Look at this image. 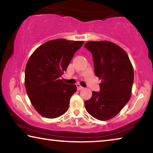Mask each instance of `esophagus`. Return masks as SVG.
Here are the masks:
<instances>
[{"label": "esophagus", "instance_id": "1", "mask_svg": "<svg viewBox=\"0 0 153 153\" xmlns=\"http://www.w3.org/2000/svg\"><path fill=\"white\" fill-rule=\"evenodd\" d=\"M76 86H77V90H81L84 89V88H83L82 86H81V85H80L79 84H77Z\"/></svg>", "mask_w": 153, "mask_h": 153}]
</instances>
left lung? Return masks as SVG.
Listing matches in <instances>:
<instances>
[{
	"mask_svg": "<svg viewBox=\"0 0 153 153\" xmlns=\"http://www.w3.org/2000/svg\"><path fill=\"white\" fill-rule=\"evenodd\" d=\"M84 47L91 52L95 75L101 79L100 92H92L91 98L85 101V107L98 120H111L130 98L133 66L126 51L109 41L88 42Z\"/></svg>",
	"mask_w": 153,
	"mask_h": 153,
	"instance_id": "obj_1",
	"label": "left lung"
}]
</instances>
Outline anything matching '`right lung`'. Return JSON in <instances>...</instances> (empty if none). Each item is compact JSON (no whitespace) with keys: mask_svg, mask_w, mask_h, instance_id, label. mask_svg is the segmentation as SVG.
Instances as JSON below:
<instances>
[{"mask_svg":"<svg viewBox=\"0 0 153 153\" xmlns=\"http://www.w3.org/2000/svg\"><path fill=\"white\" fill-rule=\"evenodd\" d=\"M83 43L66 39L49 40L36 48L28 59L25 88L33 107L43 117L56 118L68 109L77 87L64 83L60 77Z\"/></svg>","mask_w":153,"mask_h":153,"instance_id":"add662e5","label":"right lung"}]
</instances>
